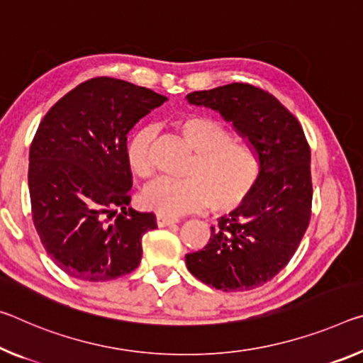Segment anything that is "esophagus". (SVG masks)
I'll use <instances>...</instances> for the list:
<instances>
[{"label":"esophagus","instance_id":"34e87169","mask_svg":"<svg viewBox=\"0 0 363 363\" xmlns=\"http://www.w3.org/2000/svg\"><path fill=\"white\" fill-rule=\"evenodd\" d=\"M157 223L160 228H166V226H171V224L177 223V218H171V216H166V215H158L157 216Z\"/></svg>","mask_w":363,"mask_h":363}]
</instances>
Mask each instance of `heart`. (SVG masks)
Instances as JSON below:
<instances>
[{
	"mask_svg": "<svg viewBox=\"0 0 363 363\" xmlns=\"http://www.w3.org/2000/svg\"><path fill=\"white\" fill-rule=\"evenodd\" d=\"M176 129L194 150L182 179L161 177L145 187L142 202L160 215L179 216L211 206L231 211L242 205L260 177V158L255 147L233 135L221 121L206 114H187L176 121ZM153 128H140L125 145L129 169L142 179L153 176Z\"/></svg>",
	"mask_w": 363,
	"mask_h": 363,
	"instance_id": "1",
	"label": "heart"
}]
</instances>
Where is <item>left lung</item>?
<instances>
[{
    "label": "left lung",
    "mask_w": 363,
    "mask_h": 363,
    "mask_svg": "<svg viewBox=\"0 0 363 363\" xmlns=\"http://www.w3.org/2000/svg\"><path fill=\"white\" fill-rule=\"evenodd\" d=\"M233 123L260 158V177L242 205L211 226L208 244L186 255L195 278L220 291H250L283 269L312 216L310 147L297 118L278 99L252 84L234 82L192 91Z\"/></svg>",
    "instance_id": "1"
}]
</instances>
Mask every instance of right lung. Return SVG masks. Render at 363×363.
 Returning a JSON list of instances; mask_svg holds the SVG:
<instances>
[{
  "label": "right lung",
  "instance_id": "right-lung-1",
  "mask_svg": "<svg viewBox=\"0 0 363 363\" xmlns=\"http://www.w3.org/2000/svg\"><path fill=\"white\" fill-rule=\"evenodd\" d=\"M166 96L95 77L45 114L30 145L28 192L40 240L72 278L103 283L139 267L153 213L128 208V132Z\"/></svg>",
  "mask_w": 363,
  "mask_h": 363
}]
</instances>
